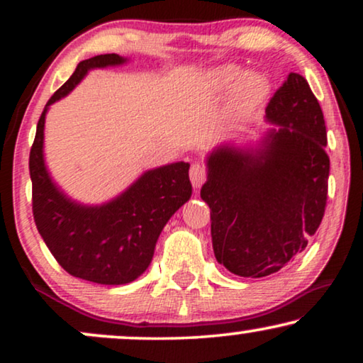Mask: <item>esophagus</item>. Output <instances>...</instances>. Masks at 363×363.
<instances>
[{"label":"esophagus","mask_w":363,"mask_h":363,"mask_svg":"<svg viewBox=\"0 0 363 363\" xmlns=\"http://www.w3.org/2000/svg\"><path fill=\"white\" fill-rule=\"evenodd\" d=\"M190 180L193 186L200 188L203 185V182L206 180V168L200 165V163H193L190 168Z\"/></svg>","instance_id":"34e87169"}]
</instances>
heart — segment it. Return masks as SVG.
Listing matches in <instances>:
<instances>
[{"instance_id":"obj_1","label":"heart","mask_w":363,"mask_h":363,"mask_svg":"<svg viewBox=\"0 0 363 363\" xmlns=\"http://www.w3.org/2000/svg\"><path fill=\"white\" fill-rule=\"evenodd\" d=\"M211 84L216 91H235V111L246 113L256 108L267 94V79L259 72H242L235 64L221 66L211 72Z\"/></svg>"}]
</instances>
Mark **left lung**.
Listing matches in <instances>:
<instances>
[{
	"label": "left lung",
	"instance_id": "left-lung-1",
	"mask_svg": "<svg viewBox=\"0 0 363 363\" xmlns=\"http://www.w3.org/2000/svg\"><path fill=\"white\" fill-rule=\"evenodd\" d=\"M266 122L276 127L255 145L215 147L201 186L216 261L241 277L274 274L291 262L325 211L330 162L324 113L301 74L291 72L277 89Z\"/></svg>",
	"mask_w": 363,
	"mask_h": 363
}]
</instances>
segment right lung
<instances>
[{
    "instance_id": "obj_1",
    "label": "right lung",
    "mask_w": 363,
    "mask_h": 363,
    "mask_svg": "<svg viewBox=\"0 0 363 363\" xmlns=\"http://www.w3.org/2000/svg\"><path fill=\"white\" fill-rule=\"evenodd\" d=\"M127 61L118 54H101L79 62L44 107L29 153L33 215L39 235L69 274L108 286L128 284L150 266L163 226L191 196L190 163L175 162L147 170L111 201L82 205L51 178L44 162V123L49 107L66 97L89 71Z\"/></svg>"
}]
</instances>
